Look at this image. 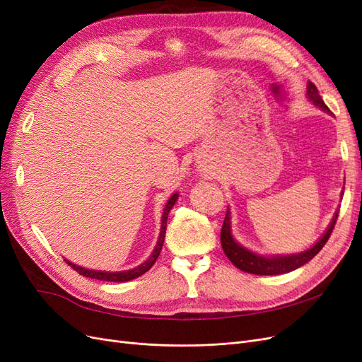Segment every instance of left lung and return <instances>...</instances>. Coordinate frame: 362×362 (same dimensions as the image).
Here are the masks:
<instances>
[{"instance_id":"left-lung-1","label":"left lung","mask_w":362,"mask_h":362,"mask_svg":"<svg viewBox=\"0 0 362 362\" xmlns=\"http://www.w3.org/2000/svg\"><path fill=\"white\" fill-rule=\"evenodd\" d=\"M306 95H308V98L314 103V105L323 108L325 112H331L329 108H327V105L323 103L322 96H320L319 90H317L314 83H311V81L308 83V87H306ZM337 217H338V214L334 216V221L331 222L329 228H327V231L311 249L305 250V252H302V254H298V255L267 258V257H261V255L254 254V252L242 247L235 242L231 235L229 211H226L225 221L222 225V231H221L222 249L225 252V255L229 258V261H231L235 267H238L243 272L252 273V275H281V273H288L291 270H296L298 267L306 264V262L319 254L334 231V226L337 223Z\"/></svg>"}]
</instances>
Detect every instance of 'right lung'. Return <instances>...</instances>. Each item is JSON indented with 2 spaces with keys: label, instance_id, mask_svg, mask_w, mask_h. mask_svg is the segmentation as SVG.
Instances as JSON below:
<instances>
[{
  "label": "right lung",
  "instance_id": "right-lung-1",
  "mask_svg": "<svg viewBox=\"0 0 362 362\" xmlns=\"http://www.w3.org/2000/svg\"><path fill=\"white\" fill-rule=\"evenodd\" d=\"M178 199V194L175 193L172 198L168 201L166 206H164V213H163V218H161V231H160V238H158V243L154 249V252H152V255L149 257V259H146L144 264H140L139 267L136 269H131V270H127V272H115V273H108V272H96V270H89V269H83L80 266H75L72 264L71 261L64 259L68 262V264L75 270L78 272L80 275L86 276V278H93V279H100V281H110V282H127V281H131L134 278H139L144 275V273H146L152 266H154V262L157 261L160 252H161V247H163V243H164V235H166V226H168V216H169V211L170 208L173 206V204L177 202Z\"/></svg>",
  "mask_w": 362,
  "mask_h": 362
}]
</instances>
